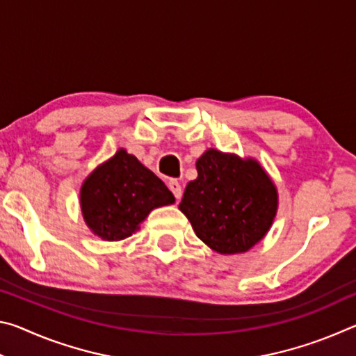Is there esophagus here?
Segmentation results:
<instances>
[{
	"label": "esophagus",
	"mask_w": 356,
	"mask_h": 356,
	"mask_svg": "<svg viewBox=\"0 0 356 356\" xmlns=\"http://www.w3.org/2000/svg\"><path fill=\"white\" fill-rule=\"evenodd\" d=\"M168 186H170V190L172 191L174 197H176V200L179 201L180 197H182V186H180V184L177 182L176 179H171L170 184H168Z\"/></svg>",
	"instance_id": "obj_1"
}]
</instances>
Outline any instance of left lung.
I'll list each match as a JSON object with an SVG mask.
<instances>
[{
	"label": "left lung",
	"mask_w": 356,
	"mask_h": 356,
	"mask_svg": "<svg viewBox=\"0 0 356 356\" xmlns=\"http://www.w3.org/2000/svg\"><path fill=\"white\" fill-rule=\"evenodd\" d=\"M197 179L186 185L179 209L196 236L221 254L248 251L272 226L278 195L254 160L210 149L196 161Z\"/></svg>",
	"instance_id": "1"
}]
</instances>
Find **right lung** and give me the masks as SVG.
Here are the masks:
<instances>
[{
  "instance_id": "right-lung-1",
  "label": "right lung",
  "mask_w": 356,
  "mask_h": 356,
  "mask_svg": "<svg viewBox=\"0 0 356 356\" xmlns=\"http://www.w3.org/2000/svg\"><path fill=\"white\" fill-rule=\"evenodd\" d=\"M172 202L168 186L122 149L81 186L84 221L108 242L130 237L150 210Z\"/></svg>"
}]
</instances>
